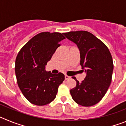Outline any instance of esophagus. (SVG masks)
<instances>
[{
  "instance_id": "obj_1",
  "label": "esophagus",
  "mask_w": 126,
  "mask_h": 126,
  "mask_svg": "<svg viewBox=\"0 0 126 126\" xmlns=\"http://www.w3.org/2000/svg\"><path fill=\"white\" fill-rule=\"evenodd\" d=\"M71 78V77L70 76H67V75H65V79H70Z\"/></svg>"
}]
</instances>
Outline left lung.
<instances>
[{"mask_svg": "<svg viewBox=\"0 0 126 126\" xmlns=\"http://www.w3.org/2000/svg\"><path fill=\"white\" fill-rule=\"evenodd\" d=\"M64 34L78 47L81 71L86 73L81 83L73 77L76 86L70 90L71 96L80 105H94L103 98L112 81L113 64L110 52L103 42L88 32H70Z\"/></svg>", "mask_w": 126, "mask_h": 126, "instance_id": "1", "label": "left lung"}]
</instances>
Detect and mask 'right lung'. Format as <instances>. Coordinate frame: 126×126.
<instances>
[{
    "mask_svg": "<svg viewBox=\"0 0 126 126\" xmlns=\"http://www.w3.org/2000/svg\"><path fill=\"white\" fill-rule=\"evenodd\" d=\"M65 38L61 33L42 32L33 36L19 52L15 62L17 83L30 103L42 106L56 97L65 76L61 73L46 72L45 65L61 46L59 42Z\"/></svg>",
    "mask_w": 126,
    "mask_h": 126,
    "instance_id": "obj_1",
    "label": "right lung"
}]
</instances>
